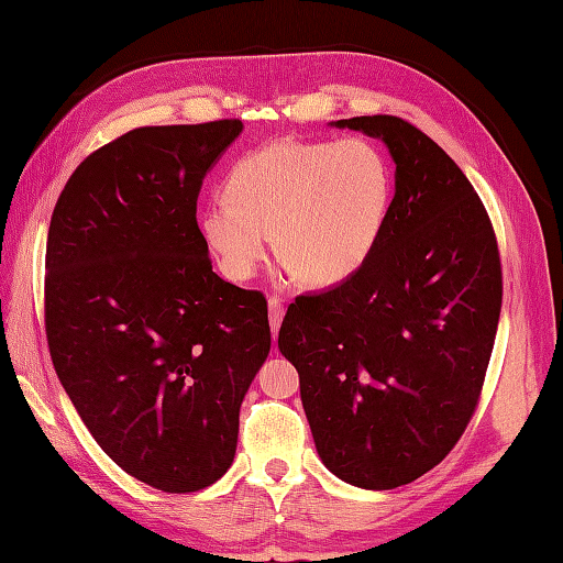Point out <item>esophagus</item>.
Wrapping results in <instances>:
<instances>
[{"mask_svg": "<svg viewBox=\"0 0 563 563\" xmlns=\"http://www.w3.org/2000/svg\"><path fill=\"white\" fill-rule=\"evenodd\" d=\"M283 317H285V309H283V305H280V299H278V297H271V299H268V321H271L273 335H278Z\"/></svg>", "mask_w": 563, "mask_h": 563, "instance_id": "esophagus-1", "label": "esophagus"}]
</instances>
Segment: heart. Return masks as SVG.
<instances>
[{
	"instance_id": "b5f03b06",
	"label": "heart",
	"mask_w": 563,
	"mask_h": 563,
	"mask_svg": "<svg viewBox=\"0 0 563 563\" xmlns=\"http://www.w3.org/2000/svg\"><path fill=\"white\" fill-rule=\"evenodd\" d=\"M225 199L199 211V234L230 280L252 278L268 252L299 283L333 287L367 264L382 238L394 175L364 139H280L230 167Z\"/></svg>"
}]
</instances>
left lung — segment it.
<instances>
[{"instance_id":"8db88e82","label":"left lung","mask_w":563,"mask_h":563,"mask_svg":"<svg viewBox=\"0 0 563 563\" xmlns=\"http://www.w3.org/2000/svg\"><path fill=\"white\" fill-rule=\"evenodd\" d=\"M382 139L396 194L350 280L287 307L278 347L299 374L319 459L362 489H396L446 459L475 412L501 313L489 216L420 129L374 114L331 122Z\"/></svg>"}]
</instances>
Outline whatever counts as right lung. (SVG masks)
Returning a JSON list of instances; mask_svg holds the SVG:
<instances>
[{"mask_svg": "<svg viewBox=\"0 0 563 563\" xmlns=\"http://www.w3.org/2000/svg\"><path fill=\"white\" fill-rule=\"evenodd\" d=\"M240 120L141 126L74 169L49 220L52 364L98 446L169 494L234 461L240 408L271 350L266 297L222 280L196 199Z\"/></svg>", "mask_w": 563, "mask_h": 563, "instance_id": "add662e5", "label": "right lung"}]
</instances>
